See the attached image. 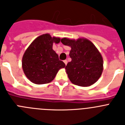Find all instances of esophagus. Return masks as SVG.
<instances>
[{
  "label": "esophagus",
  "mask_w": 125,
  "mask_h": 125,
  "mask_svg": "<svg viewBox=\"0 0 125 125\" xmlns=\"http://www.w3.org/2000/svg\"><path fill=\"white\" fill-rule=\"evenodd\" d=\"M64 64H67V63H68V61H67V60H64Z\"/></svg>",
  "instance_id": "1"
}]
</instances>
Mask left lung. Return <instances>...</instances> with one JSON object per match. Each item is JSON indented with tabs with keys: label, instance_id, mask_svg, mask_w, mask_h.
Returning a JSON list of instances; mask_svg holds the SVG:
<instances>
[{
	"label": "left lung",
	"instance_id": "obj_1",
	"mask_svg": "<svg viewBox=\"0 0 125 125\" xmlns=\"http://www.w3.org/2000/svg\"><path fill=\"white\" fill-rule=\"evenodd\" d=\"M61 41L71 47L69 52L71 61L65 69L72 83L84 87L96 82L102 74L103 61L95 46L86 39L75 41L63 38Z\"/></svg>",
	"mask_w": 125,
	"mask_h": 125
}]
</instances>
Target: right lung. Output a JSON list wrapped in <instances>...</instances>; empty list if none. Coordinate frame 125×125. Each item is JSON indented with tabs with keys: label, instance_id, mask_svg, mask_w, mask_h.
<instances>
[{
	"label": "right lung",
	"instance_id": "add662e5",
	"mask_svg": "<svg viewBox=\"0 0 125 125\" xmlns=\"http://www.w3.org/2000/svg\"><path fill=\"white\" fill-rule=\"evenodd\" d=\"M60 38L43 34L35 39L22 57V69L27 78L37 84H47L54 79L57 71L66 65L52 49L53 43Z\"/></svg>",
	"mask_w": 125,
	"mask_h": 125
}]
</instances>
